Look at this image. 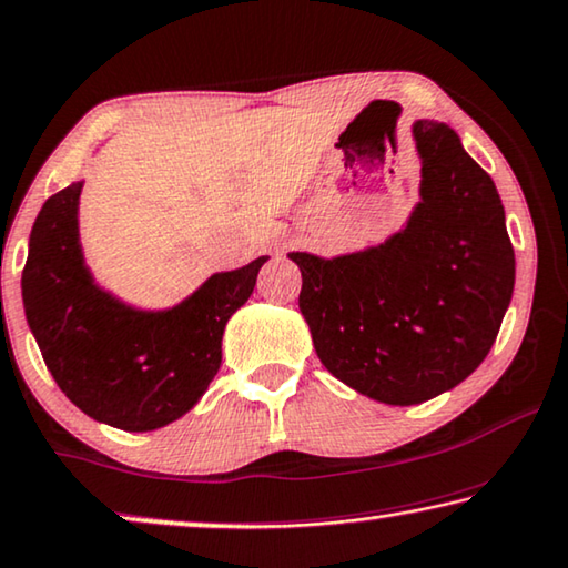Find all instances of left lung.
<instances>
[{"mask_svg": "<svg viewBox=\"0 0 568 568\" xmlns=\"http://www.w3.org/2000/svg\"><path fill=\"white\" fill-rule=\"evenodd\" d=\"M420 204L379 248L292 253L300 310L323 366L386 405H417L487 358L513 300L515 251L491 176L443 122L413 128Z\"/></svg>", "mask_w": 568, "mask_h": 568, "instance_id": "8db88e82", "label": "left lung"}]
</instances>
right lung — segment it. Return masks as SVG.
<instances>
[{
	"label": "right lung",
	"instance_id": "add662e5",
	"mask_svg": "<svg viewBox=\"0 0 568 568\" xmlns=\"http://www.w3.org/2000/svg\"><path fill=\"white\" fill-rule=\"evenodd\" d=\"M81 182L48 196L22 268L24 315L48 372L94 420L141 433L189 413L223 361L230 315L266 256L215 274L169 312H135L97 290L79 248Z\"/></svg>",
	"mask_w": 568,
	"mask_h": 568
}]
</instances>
